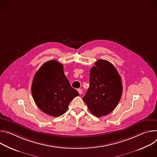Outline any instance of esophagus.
<instances>
[{
  "mask_svg": "<svg viewBox=\"0 0 157 157\" xmlns=\"http://www.w3.org/2000/svg\"><path fill=\"white\" fill-rule=\"evenodd\" d=\"M77 90H78V93H79V94H80V95H81V94H82V89H78Z\"/></svg>",
  "mask_w": 157,
  "mask_h": 157,
  "instance_id": "1",
  "label": "esophagus"
}]
</instances>
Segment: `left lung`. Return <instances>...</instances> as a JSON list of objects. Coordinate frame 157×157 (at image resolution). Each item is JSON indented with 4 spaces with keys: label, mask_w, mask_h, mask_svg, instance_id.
Segmentation results:
<instances>
[{
    "label": "left lung",
    "mask_w": 157,
    "mask_h": 157,
    "mask_svg": "<svg viewBox=\"0 0 157 157\" xmlns=\"http://www.w3.org/2000/svg\"><path fill=\"white\" fill-rule=\"evenodd\" d=\"M121 77L109 62L99 59L90 71V86L83 97L90 112L97 117L112 112L121 98Z\"/></svg>",
    "instance_id": "8db88e82"
}]
</instances>
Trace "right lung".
I'll return each instance as SVG.
<instances>
[{
  "label": "right lung",
  "mask_w": 157,
  "mask_h": 157,
  "mask_svg": "<svg viewBox=\"0 0 157 157\" xmlns=\"http://www.w3.org/2000/svg\"><path fill=\"white\" fill-rule=\"evenodd\" d=\"M31 92L40 110L54 117L63 115L79 95L66 78L63 65L54 60L44 63L35 74Z\"/></svg>",
  "instance_id": "obj_1"
}]
</instances>
